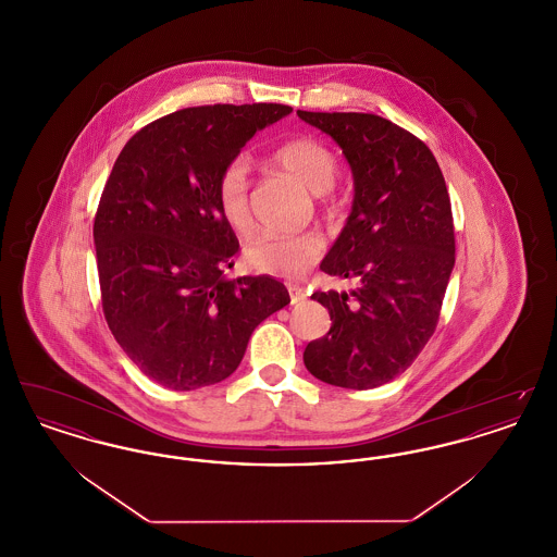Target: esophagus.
Wrapping results in <instances>:
<instances>
[{
    "label": "esophagus",
    "instance_id": "esophagus-1",
    "mask_svg": "<svg viewBox=\"0 0 557 557\" xmlns=\"http://www.w3.org/2000/svg\"><path fill=\"white\" fill-rule=\"evenodd\" d=\"M305 298H307L305 290H300V288H290V305H300V302H305Z\"/></svg>",
    "mask_w": 557,
    "mask_h": 557
}]
</instances>
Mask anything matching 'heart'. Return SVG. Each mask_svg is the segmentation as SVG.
<instances>
[{
	"label": "heart",
	"instance_id": "heart-1",
	"mask_svg": "<svg viewBox=\"0 0 557 557\" xmlns=\"http://www.w3.org/2000/svg\"><path fill=\"white\" fill-rule=\"evenodd\" d=\"M275 164H280L290 177L300 182L313 194H323L334 186L338 175V160L334 152L311 137H296L273 152ZM216 205L227 225L236 232H246L250 225L248 209V164L244 159H234L219 175ZM323 239L318 234H261L250 239L244 257L246 263L259 273L298 280L321 257Z\"/></svg>",
	"mask_w": 557,
	"mask_h": 557
}]
</instances>
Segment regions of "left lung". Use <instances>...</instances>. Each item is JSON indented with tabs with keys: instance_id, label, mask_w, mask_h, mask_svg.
Segmentation results:
<instances>
[{
	"instance_id": "obj_1",
	"label": "left lung",
	"mask_w": 557,
	"mask_h": 557,
	"mask_svg": "<svg viewBox=\"0 0 557 557\" xmlns=\"http://www.w3.org/2000/svg\"><path fill=\"white\" fill-rule=\"evenodd\" d=\"M296 114L343 148L355 184L321 271L357 288L311 296L332 325L302 359L325 384L368 391L407 370L434 334L455 265L449 191L430 148L395 123L363 112Z\"/></svg>"
}]
</instances>
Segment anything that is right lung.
<instances>
[{"label":"right lung","mask_w":557,"mask_h":557,"mask_svg":"<svg viewBox=\"0 0 557 557\" xmlns=\"http://www.w3.org/2000/svg\"><path fill=\"white\" fill-rule=\"evenodd\" d=\"M284 104L184 108L135 133L94 223L108 327L144 375L171 391L238 370L255 327L290 302L271 275L230 280L239 244L216 205L221 171Z\"/></svg>","instance_id":"obj_1"}]
</instances>
